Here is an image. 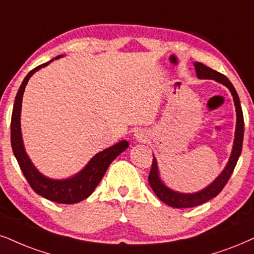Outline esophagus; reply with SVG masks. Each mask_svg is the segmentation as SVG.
<instances>
[{"instance_id": "esophagus-1", "label": "esophagus", "mask_w": 254, "mask_h": 254, "mask_svg": "<svg viewBox=\"0 0 254 254\" xmlns=\"http://www.w3.org/2000/svg\"><path fill=\"white\" fill-rule=\"evenodd\" d=\"M134 138L138 142H146L147 140V133L144 130H138L136 133H134Z\"/></svg>"}]
</instances>
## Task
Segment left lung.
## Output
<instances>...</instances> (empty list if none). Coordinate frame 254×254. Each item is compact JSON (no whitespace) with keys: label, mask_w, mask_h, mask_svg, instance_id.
<instances>
[{"label":"left lung","mask_w":254,"mask_h":254,"mask_svg":"<svg viewBox=\"0 0 254 254\" xmlns=\"http://www.w3.org/2000/svg\"><path fill=\"white\" fill-rule=\"evenodd\" d=\"M195 73H197L198 78L201 79H214L218 83H221L229 88L231 94L233 96L234 107H236L237 112V125H236V133H234V142L232 152H231L230 159L227 162L225 169L221 171V173L214 181L211 183L210 185L203 189V190L194 192V193H182V192L173 191L169 189L164 183L160 181L158 166H157V160L153 156L152 166H151V171L149 175V184L152 188L153 192H155L157 197H158L163 203L172 207L177 208H184V207H193L198 206V205L206 203L214 197L219 194V192L223 190L224 186L229 182V179L232 175L234 168H236L237 162H238L240 153H242L243 147V139H244V116L242 105H240L239 96L237 94L236 89L232 85V83L229 81L226 76L223 73L216 71V70L208 68V66L204 65L203 63L194 62L193 63Z\"/></svg>","instance_id":"left-lung-1"}]
</instances>
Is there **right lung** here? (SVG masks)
<instances>
[{
	"mask_svg": "<svg viewBox=\"0 0 254 254\" xmlns=\"http://www.w3.org/2000/svg\"><path fill=\"white\" fill-rule=\"evenodd\" d=\"M62 56H57L55 60ZM41 64L36 68L31 70L25 76L22 84L16 95L14 109L11 115V147L12 152L17 159L18 165L23 172L25 179L30 184L33 190L42 197L49 199L51 201L60 204H76L88 198L95 189L97 188L99 182L103 178L104 173L107 172L109 165L111 162L120 156L124 150L127 149L129 143L127 140H121L115 145L98 152L90 159V162L83 168L82 171L76 173L72 177L66 179H51L43 176L38 170L35 168L27 152H25L23 139H22L21 132V109H22V98H23L25 85L31 76L37 70L47 66L50 62Z\"/></svg>",
	"mask_w": 254,
	"mask_h": 254,
	"instance_id": "obj_1",
	"label": "right lung"
}]
</instances>
